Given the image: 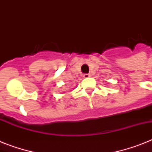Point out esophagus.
<instances>
[{
    "instance_id": "1",
    "label": "esophagus",
    "mask_w": 152,
    "mask_h": 152,
    "mask_svg": "<svg viewBox=\"0 0 152 152\" xmlns=\"http://www.w3.org/2000/svg\"><path fill=\"white\" fill-rule=\"evenodd\" d=\"M90 76H91V74L86 73V74H84V75H83V78L87 79V78H88V77H90Z\"/></svg>"
}]
</instances>
